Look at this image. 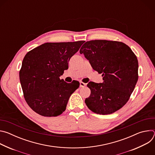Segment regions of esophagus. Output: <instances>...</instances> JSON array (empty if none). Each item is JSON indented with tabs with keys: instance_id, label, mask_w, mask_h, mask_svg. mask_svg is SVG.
Masks as SVG:
<instances>
[{
	"instance_id": "1",
	"label": "esophagus",
	"mask_w": 155,
	"mask_h": 155,
	"mask_svg": "<svg viewBox=\"0 0 155 155\" xmlns=\"http://www.w3.org/2000/svg\"><path fill=\"white\" fill-rule=\"evenodd\" d=\"M86 85V83H83V82H82V81H80V86L81 87H84Z\"/></svg>"
}]
</instances>
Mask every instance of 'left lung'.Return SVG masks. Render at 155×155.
I'll return each mask as SVG.
<instances>
[{
	"label": "left lung",
	"mask_w": 155,
	"mask_h": 155,
	"mask_svg": "<svg viewBox=\"0 0 155 155\" xmlns=\"http://www.w3.org/2000/svg\"><path fill=\"white\" fill-rule=\"evenodd\" d=\"M80 54L89 60L92 68L102 74L103 83L87 84L91 90L85 103L97 114L108 115L122 108L128 101L138 80V60L125 43L112 40L87 41Z\"/></svg>",
	"instance_id": "1"
}]
</instances>
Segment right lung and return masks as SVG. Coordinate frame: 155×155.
<instances>
[{"instance_id":"add662e5","label":"right lung","mask_w":155,"mask_h":155,"mask_svg":"<svg viewBox=\"0 0 155 155\" xmlns=\"http://www.w3.org/2000/svg\"><path fill=\"white\" fill-rule=\"evenodd\" d=\"M84 42L45 43L26 54L19 80L25 99L35 112L51 117L65 111L80 83H68L59 77L68 69V62Z\"/></svg>"}]
</instances>
